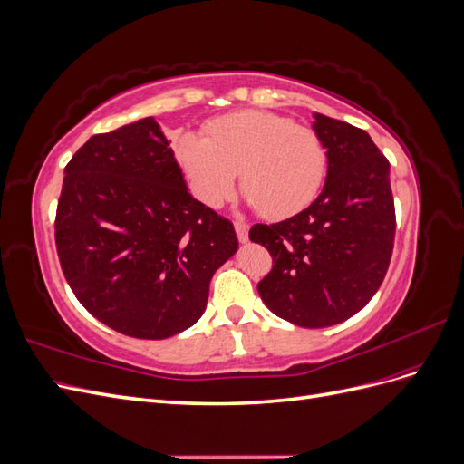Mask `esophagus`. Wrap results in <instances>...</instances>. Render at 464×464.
Returning <instances> with one entry per match:
<instances>
[{
	"label": "esophagus",
	"mask_w": 464,
	"mask_h": 464,
	"mask_svg": "<svg viewBox=\"0 0 464 464\" xmlns=\"http://www.w3.org/2000/svg\"><path fill=\"white\" fill-rule=\"evenodd\" d=\"M234 228H236V234H237V240H240L242 244H246L249 240V236H247L249 227H247V224L242 222V220H236L234 222Z\"/></svg>",
	"instance_id": "1"
}]
</instances>
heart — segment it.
<instances>
[{
	"label": "heart",
	"instance_id": "b5f03b06",
	"mask_svg": "<svg viewBox=\"0 0 464 464\" xmlns=\"http://www.w3.org/2000/svg\"><path fill=\"white\" fill-rule=\"evenodd\" d=\"M174 152L201 203L220 207L240 172L249 205L269 220L294 217L310 205L327 170V152L314 130L259 110L213 120L205 139L181 135Z\"/></svg>",
	"mask_w": 464,
	"mask_h": 464
}]
</instances>
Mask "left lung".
<instances>
[{
  "label": "left lung",
  "instance_id": "1",
  "mask_svg": "<svg viewBox=\"0 0 464 464\" xmlns=\"http://www.w3.org/2000/svg\"><path fill=\"white\" fill-rule=\"evenodd\" d=\"M314 131L327 149L319 198L283 222L249 230L273 257V271L257 285L261 300L305 329L336 325L373 298L397 228L389 160L372 137L323 114H314Z\"/></svg>",
  "mask_w": 464,
  "mask_h": 464
}]
</instances>
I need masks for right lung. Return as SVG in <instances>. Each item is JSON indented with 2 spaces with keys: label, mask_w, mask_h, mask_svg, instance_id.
Returning <instances> with one entry per match:
<instances>
[{
  "label": "right lung",
  "mask_w": 464,
  "mask_h": 464,
  "mask_svg": "<svg viewBox=\"0 0 464 464\" xmlns=\"http://www.w3.org/2000/svg\"><path fill=\"white\" fill-rule=\"evenodd\" d=\"M55 247L77 300L104 325L160 341L203 315L232 222L193 199L159 121L92 135L65 166Z\"/></svg>",
  "instance_id": "1"
}]
</instances>
